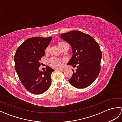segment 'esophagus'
Here are the masks:
<instances>
[{"label": "esophagus", "instance_id": "34e87169", "mask_svg": "<svg viewBox=\"0 0 122 122\" xmlns=\"http://www.w3.org/2000/svg\"><path fill=\"white\" fill-rule=\"evenodd\" d=\"M57 70H58V71H64V69H56Z\"/></svg>", "mask_w": 122, "mask_h": 122}]
</instances>
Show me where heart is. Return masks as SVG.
Instances as JSON below:
<instances>
[{
    "label": "heart",
    "mask_w": 122,
    "mask_h": 122,
    "mask_svg": "<svg viewBox=\"0 0 122 122\" xmlns=\"http://www.w3.org/2000/svg\"><path fill=\"white\" fill-rule=\"evenodd\" d=\"M66 43L65 42H61L59 43V47L60 46H61L62 45H64V44H65ZM49 47L47 48L46 49V52H47L49 51ZM49 63H50V65L54 67V68H58L59 67H60L61 66V64H62V61L60 60H59L58 59H56V58H53L51 60H50V61H49Z\"/></svg>",
    "instance_id": "1"
}]
</instances>
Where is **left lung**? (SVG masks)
I'll use <instances>...</instances> for the list:
<instances>
[{"label": "left lung", "mask_w": 122, "mask_h": 122, "mask_svg": "<svg viewBox=\"0 0 122 122\" xmlns=\"http://www.w3.org/2000/svg\"><path fill=\"white\" fill-rule=\"evenodd\" d=\"M60 38L72 48L73 54L68 65L77 64L76 71L72 69L73 74L69 83L78 89L89 86L97 78L101 70L102 52L98 43L89 35L80 31L62 33Z\"/></svg>", "instance_id": "obj_1"}]
</instances>
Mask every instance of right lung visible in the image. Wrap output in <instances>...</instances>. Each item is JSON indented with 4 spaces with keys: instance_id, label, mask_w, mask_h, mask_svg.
Here are the masks:
<instances>
[{
    "instance_id": "add662e5",
    "label": "right lung",
    "mask_w": 122,
    "mask_h": 122,
    "mask_svg": "<svg viewBox=\"0 0 122 122\" xmlns=\"http://www.w3.org/2000/svg\"><path fill=\"white\" fill-rule=\"evenodd\" d=\"M52 38L33 37L28 39L17 49L14 56L15 68L25 88L34 94L45 92L51 83L52 73L54 71L48 66L45 72L40 71V61L45 56Z\"/></svg>"
}]
</instances>
